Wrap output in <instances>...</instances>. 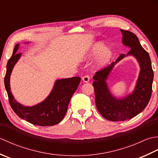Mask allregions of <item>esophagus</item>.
<instances>
[{"label":"esophagus","instance_id":"1","mask_svg":"<svg viewBox=\"0 0 158 158\" xmlns=\"http://www.w3.org/2000/svg\"><path fill=\"white\" fill-rule=\"evenodd\" d=\"M82 80H83V82L88 83V82H89V77L88 75L83 76V77H82Z\"/></svg>","mask_w":158,"mask_h":158}]
</instances>
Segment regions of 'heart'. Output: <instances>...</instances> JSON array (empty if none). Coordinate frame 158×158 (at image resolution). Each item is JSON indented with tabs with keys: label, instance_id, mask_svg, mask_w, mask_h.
<instances>
[{
	"label": "heart",
	"instance_id": "heart-1",
	"mask_svg": "<svg viewBox=\"0 0 158 158\" xmlns=\"http://www.w3.org/2000/svg\"><path fill=\"white\" fill-rule=\"evenodd\" d=\"M105 44L99 42L93 47L89 52L88 57L89 58H94L98 55L96 60V65L97 68L103 69L106 67L111 61L113 58V51L110 47H105Z\"/></svg>",
	"mask_w": 158,
	"mask_h": 158
}]
</instances>
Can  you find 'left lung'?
<instances>
[{
    "mask_svg": "<svg viewBox=\"0 0 158 158\" xmlns=\"http://www.w3.org/2000/svg\"><path fill=\"white\" fill-rule=\"evenodd\" d=\"M122 43L130 48L127 54H121L115 62L99 71L93 77L96 108L102 116L109 121L118 122L130 119L145 109L152 93L153 71L149 53L140 45L136 35L120 30ZM132 55L140 66V73L135 88L129 95L117 99L110 92L106 80L116 64L126 56Z\"/></svg>",
    "mask_w": 158,
    "mask_h": 158,
    "instance_id": "obj_1",
    "label": "left lung"
}]
</instances>
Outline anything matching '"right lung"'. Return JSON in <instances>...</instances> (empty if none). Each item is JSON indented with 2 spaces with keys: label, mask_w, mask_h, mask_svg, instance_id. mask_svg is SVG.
I'll return each mask as SVG.
<instances>
[{
  "label": "right lung",
  "mask_w": 158,
  "mask_h": 158,
  "mask_svg": "<svg viewBox=\"0 0 158 158\" xmlns=\"http://www.w3.org/2000/svg\"><path fill=\"white\" fill-rule=\"evenodd\" d=\"M19 47V44L15 46L11 58L8 60L5 77V86L10 105L17 115L29 123L40 126L58 124L64 117L70 98L78 88L81 78L74 77L56 80L51 92L43 101L32 106L22 105L15 100L10 88V76L22 56V53H17Z\"/></svg>",
  "instance_id": "obj_1"
}]
</instances>
